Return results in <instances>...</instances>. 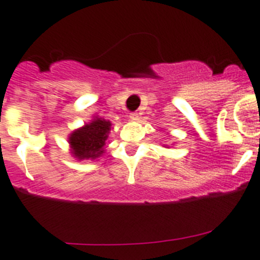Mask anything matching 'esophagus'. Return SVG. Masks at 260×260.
Wrapping results in <instances>:
<instances>
[{
    "label": "esophagus",
    "mask_w": 260,
    "mask_h": 260,
    "mask_svg": "<svg viewBox=\"0 0 260 260\" xmlns=\"http://www.w3.org/2000/svg\"><path fill=\"white\" fill-rule=\"evenodd\" d=\"M129 118H131V119H137V118H138V113H137V112H131V113H129Z\"/></svg>",
    "instance_id": "obj_1"
}]
</instances>
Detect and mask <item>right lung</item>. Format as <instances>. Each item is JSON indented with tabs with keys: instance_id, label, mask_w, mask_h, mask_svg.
Returning a JSON list of instances; mask_svg holds the SVG:
<instances>
[{
	"instance_id": "add662e5",
	"label": "right lung",
	"mask_w": 260,
	"mask_h": 260,
	"mask_svg": "<svg viewBox=\"0 0 260 260\" xmlns=\"http://www.w3.org/2000/svg\"><path fill=\"white\" fill-rule=\"evenodd\" d=\"M111 122L96 118L80 129L74 131L69 138L73 156L78 159L96 158L103 153V147L108 138Z\"/></svg>"
}]
</instances>
